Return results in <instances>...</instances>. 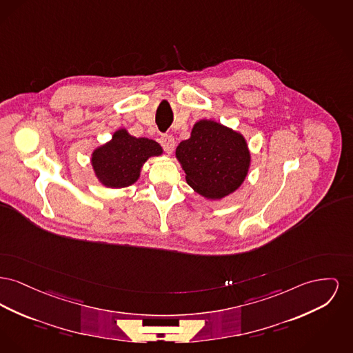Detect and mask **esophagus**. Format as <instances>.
Segmentation results:
<instances>
[{
    "label": "esophagus",
    "instance_id": "esophagus-1",
    "mask_svg": "<svg viewBox=\"0 0 353 353\" xmlns=\"http://www.w3.org/2000/svg\"><path fill=\"white\" fill-rule=\"evenodd\" d=\"M160 144L164 148V150H165L166 153H172V152L174 150V145H176L174 139H173V136H170V134H163V136L160 137Z\"/></svg>",
    "mask_w": 353,
    "mask_h": 353
}]
</instances>
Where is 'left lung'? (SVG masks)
Listing matches in <instances>:
<instances>
[{"label":"left lung","instance_id":"1","mask_svg":"<svg viewBox=\"0 0 353 353\" xmlns=\"http://www.w3.org/2000/svg\"><path fill=\"white\" fill-rule=\"evenodd\" d=\"M176 157L187 173L188 184L212 200L240 187L250 163L245 139L209 120L194 124L190 139L177 146Z\"/></svg>","mask_w":353,"mask_h":353}]
</instances>
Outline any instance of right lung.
Segmentation results:
<instances>
[{"mask_svg":"<svg viewBox=\"0 0 353 353\" xmlns=\"http://www.w3.org/2000/svg\"><path fill=\"white\" fill-rule=\"evenodd\" d=\"M161 153L163 149L156 141L136 139L125 129H120L113 134L112 141L94 150L92 164L104 185L125 188L137 181L141 166L150 156Z\"/></svg>","mask_w":353,"mask_h":353,"instance_id":"1","label":"right lung"}]
</instances>
